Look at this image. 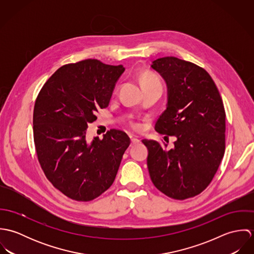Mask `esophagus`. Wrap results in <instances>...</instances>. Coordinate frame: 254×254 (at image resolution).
Wrapping results in <instances>:
<instances>
[{
	"label": "esophagus",
	"instance_id": "esophagus-1",
	"mask_svg": "<svg viewBox=\"0 0 254 254\" xmlns=\"http://www.w3.org/2000/svg\"><path fill=\"white\" fill-rule=\"evenodd\" d=\"M138 143H140V140H139V139L134 138V137L131 138V145H136V144H138Z\"/></svg>",
	"mask_w": 254,
	"mask_h": 254
}]
</instances>
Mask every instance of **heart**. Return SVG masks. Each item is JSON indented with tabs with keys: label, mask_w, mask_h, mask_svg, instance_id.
<instances>
[{
	"label": "heart",
	"mask_w": 254,
	"mask_h": 254,
	"mask_svg": "<svg viewBox=\"0 0 254 254\" xmlns=\"http://www.w3.org/2000/svg\"><path fill=\"white\" fill-rule=\"evenodd\" d=\"M142 86H145V85H152V84H161L160 83V80L154 75V74H151V73H146L145 74L143 77H142ZM129 124H130V126L133 128V129H135V130H138V129H140V127H141V125L138 123V122H136V121H134V120H131L130 122H129Z\"/></svg>",
	"instance_id": "obj_1"
}]
</instances>
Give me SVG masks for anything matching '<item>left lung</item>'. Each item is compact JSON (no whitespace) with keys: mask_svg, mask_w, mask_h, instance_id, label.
Returning a JSON list of instances; mask_svg holds the SVG:
<instances>
[{"mask_svg":"<svg viewBox=\"0 0 254 254\" xmlns=\"http://www.w3.org/2000/svg\"><path fill=\"white\" fill-rule=\"evenodd\" d=\"M151 68L167 85L166 109L154 129L175 136L174 147L143 140L148 149L147 168L153 185L167 196L183 200L204 190L225 152L226 113L217 87L202 67L166 57ZM166 137V136H165Z\"/></svg>","mask_w":254,"mask_h":254,"instance_id":"obj_1","label":"left lung"}]
</instances>
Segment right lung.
I'll list each match as a JSON object with an SVG mask.
<instances>
[{
	"label": "right lung",
	"mask_w": 254,
	"mask_h": 254,
	"mask_svg": "<svg viewBox=\"0 0 254 254\" xmlns=\"http://www.w3.org/2000/svg\"><path fill=\"white\" fill-rule=\"evenodd\" d=\"M124 70L92 59L68 64L48 79L37 97L33 135L39 163L53 186L74 200H93L109 189L131 143L116 129L102 140H86L88 124L109 107Z\"/></svg>",
	"instance_id": "right-lung-1"
}]
</instances>
